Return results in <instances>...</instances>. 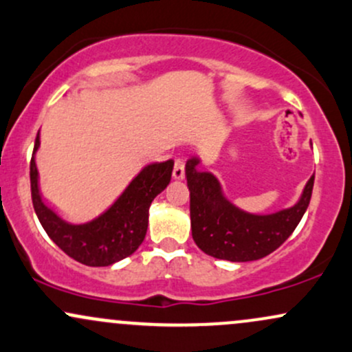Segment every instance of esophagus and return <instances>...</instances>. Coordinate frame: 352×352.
Here are the masks:
<instances>
[{
  "instance_id": "34e87169",
  "label": "esophagus",
  "mask_w": 352,
  "mask_h": 352,
  "mask_svg": "<svg viewBox=\"0 0 352 352\" xmlns=\"http://www.w3.org/2000/svg\"><path fill=\"white\" fill-rule=\"evenodd\" d=\"M185 175V162L184 159H177L175 165H173V179L182 180Z\"/></svg>"
}]
</instances>
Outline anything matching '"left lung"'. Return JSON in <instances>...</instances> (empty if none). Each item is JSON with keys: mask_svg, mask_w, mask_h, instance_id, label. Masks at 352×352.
<instances>
[{"mask_svg": "<svg viewBox=\"0 0 352 352\" xmlns=\"http://www.w3.org/2000/svg\"><path fill=\"white\" fill-rule=\"evenodd\" d=\"M199 164L192 157L185 165L192 236L201 252L218 260L253 261L273 253L288 240L309 205L314 175L294 207L272 215H252L230 204L215 177L197 170Z\"/></svg>", "mask_w": 352, "mask_h": 352, "instance_id": "left-lung-1", "label": "left lung"}]
</instances>
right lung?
<instances>
[{
  "instance_id": "add662e5",
  "label": "right lung",
  "mask_w": 352,
  "mask_h": 352,
  "mask_svg": "<svg viewBox=\"0 0 352 352\" xmlns=\"http://www.w3.org/2000/svg\"><path fill=\"white\" fill-rule=\"evenodd\" d=\"M38 147L39 134L36 135L30 165L31 199L36 215L51 240L64 253L87 266H109L131 256L147 233L152 200L172 179L173 160L144 167L107 212L89 223L72 225L46 207L39 195L38 168L34 162Z\"/></svg>"
}]
</instances>
